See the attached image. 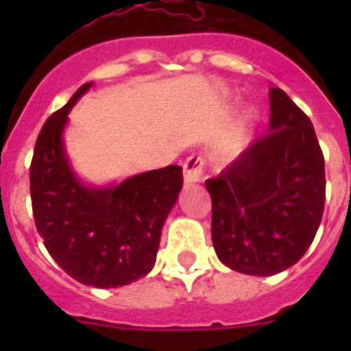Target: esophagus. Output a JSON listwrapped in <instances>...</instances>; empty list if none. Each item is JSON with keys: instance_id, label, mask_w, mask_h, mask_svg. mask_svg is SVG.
Masks as SVG:
<instances>
[{"instance_id": "obj_1", "label": "esophagus", "mask_w": 351, "mask_h": 351, "mask_svg": "<svg viewBox=\"0 0 351 351\" xmlns=\"http://www.w3.org/2000/svg\"><path fill=\"white\" fill-rule=\"evenodd\" d=\"M204 165H206V160L202 156H190L184 161V182L186 184H193L202 179Z\"/></svg>"}]
</instances>
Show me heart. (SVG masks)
I'll return each mask as SVG.
<instances>
[{
  "instance_id": "heart-1",
  "label": "heart",
  "mask_w": 351,
  "mask_h": 351,
  "mask_svg": "<svg viewBox=\"0 0 351 351\" xmlns=\"http://www.w3.org/2000/svg\"><path fill=\"white\" fill-rule=\"evenodd\" d=\"M256 121H258V112L253 107H247L243 112V116H241V119H239L237 125H235L230 138L226 141V144L219 151V161L221 163H230V161H234L239 154L243 153V149L246 147L247 138L251 135V130L255 128Z\"/></svg>"
}]
</instances>
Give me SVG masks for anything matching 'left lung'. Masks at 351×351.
I'll return each mask as SVG.
<instances>
[{
    "instance_id": "left-lung-1",
    "label": "left lung",
    "mask_w": 351,
    "mask_h": 351,
    "mask_svg": "<svg viewBox=\"0 0 351 351\" xmlns=\"http://www.w3.org/2000/svg\"><path fill=\"white\" fill-rule=\"evenodd\" d=\"M269 133L218 178L207 179L210 235L232 271L272 276L311 246L325 204V161L315 128L280 88H271Z\"/></svg>"
}]
</instances>
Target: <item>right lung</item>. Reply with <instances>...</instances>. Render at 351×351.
<instances>
[{
    "label": "right lung",
    "instance_id": "obj_1",
    "mask_svg": "<svg viewBox=\"0 0 351 351\" xmlns=\"http://www.w3.org/2000/svg\"><path fill=\"white\" fill-rule=\"evenodd\" d=\"M91 86H80L43 125L29 169L31 204L49 255L68 276L88 287L117 288L154 267L182 169L169 165L107 186L82 182L68 160L63 132L71 107Z\"/></svg>",
    "mask_w": 351,
    "mask_h": 351
}]
</instances>
